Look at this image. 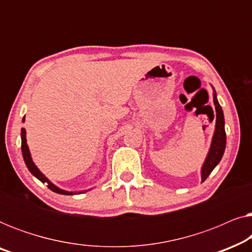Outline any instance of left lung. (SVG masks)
I'll use <instances>...</instances> for the list:
<instances>
[{
    "instance_id": "1",
    "label": "left lung",
    "mask_w": 252,
    "mask_h": 252,
    "mask_svg": "<svg viewBox=\"0 0 252 252\" xmlns=\"http://www.w3.org/2000/svg\"><path fill=\"white\" fill-rule=\"evenodd\" d=\"M213 103L216 106V128L213 134L211 147H210L209 154L206 156V159L202 166V182L205 181V179L209 177L210 173L213 171L219 161L221 160L223 151L226 148V132H225V119H223V112L221 106H220L218 99H217L216 92L213 93Z\"/></svg>"
}]
</instances>
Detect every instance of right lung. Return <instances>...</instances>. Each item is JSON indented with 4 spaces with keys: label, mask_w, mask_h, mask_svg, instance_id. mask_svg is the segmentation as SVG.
I'll use <instances>...</instances> for the list:
<instances>
[{
    "label": "right lung",
    "mask_w": 252,
    "mask_h": 252,
    "mask_svg": "<svg viewBox=\"0 0 252 252\" xmlns=\"http://www.w3.org/2000/svg\"><path fill=\"white\" fill-rule=\"evenodd\" d=\"M23 122H25V117L23 118ZM22 153H23V157H24V160H25L26 166L30 170L31 173H32L35 178L39 179L41 182H43V184H47L48 188H49L50 190L57 192V194H62V195H74V194H77V192L66 191V190H63V189L58 188L57 186H55L53 184V182H50L49 180H48V178L46 177V175H44L42 172H41L39 168L35 166V164H34V161L32 160V157H31L29 146H27V142H26V130H25V128H22ZM81 192L82 191H79L78 194H81Z\"/></svg>",
    "instance_id": "right-lung-1"
}]
</instances>
